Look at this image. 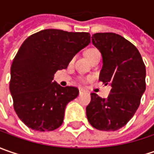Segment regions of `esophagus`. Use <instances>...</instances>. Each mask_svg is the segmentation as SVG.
Instances as JSON below:
<instances>
[{
  "label": "esophagus",
  "mask_w": 154,
  "mask_h": 154,
  "mask_svg": "<svg viewBox=\"0 0 154 154\" xmlns=\"http://www.w3.org/2000/svg\"><path fill=\"white\" fill-rule=\"evenodd\" d=\"M85 91L84 90H82V89H80V91H79V93H80V95H81V94H83V93H85Z\"/></svg>",
  "instance_id": "1"
}]
</instances>
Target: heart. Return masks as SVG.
<instances>
[{
    "instance_id": "b5f03b06",
    "label": "heart",
    "mask_w": 154,
    "mask_h": 154,
    "mask_svg": "<svg viewBox=\"0 0 154 154\" xmlns=\"http://www.w3.org/2000/svg\"><path fill=\"white\" fill-rule=\"evenodd\" d=\"M86 56L88 58V60L92 62L94 59H96L98 57H100L101 54H100V52H99L98 49H96V48H90V49H88L86 51ZM91 79H92L91 77H86V78H82L80 80V81L82 83H86V81H89Z\"/></svg>"
}]
</instances>
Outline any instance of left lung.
Listing matches in <instances>:
<instances>
[{"label": "left lung", "mask_w": 154, "mask_h": 154, "mask_svg": "<svg viewBox=\"0 0 154 154\" xmlns=\"http://www.w3.org/2000/svg\"><path fill=\"white\" fill-rule=\"evenodd\" d=\"M92 42L102 54L99 80L111 86L107 98L91 93L86 116L92 127L115 131L125 126L137 110L146 90V67L137 48L113 32L93 34Z\"/></svg>", "instance_id": "left-lung-1"}]
</instances>
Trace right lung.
I'll list each match as a JSON object with an SVG mask.
<instances>
[{"mask_svg":"<svg viewBox=\"0 0 154 154\" xmlns=\"http://www.w3.org/2000/svg\"><path fill=\"white\" fill-rule=\"evenodd\" d=\"M88 32L46 29L28 37L11 66L9 89L14 109L27 127L52 131L62 124L68 102L79 90L53 82L57 70L68 68L74 55L90 43Z\"/></svg>","mask_w":154,"mask_h":154,"instance_id":"right-lung-1","label":"right lung"}]
</instances>
